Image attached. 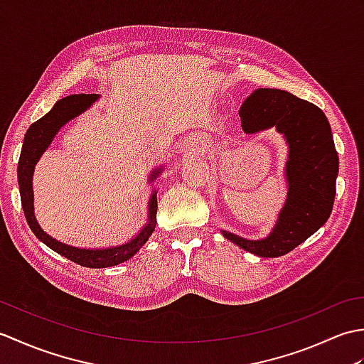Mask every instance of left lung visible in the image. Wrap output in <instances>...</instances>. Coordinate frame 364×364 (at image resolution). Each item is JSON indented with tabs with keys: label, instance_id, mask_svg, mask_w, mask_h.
<instances>
[{
	"label": "left lung",
	"instance_id": "8db88e82",
	"mask_svg": "<svg viewBox=\"0 0 364 364\" xmlns=\"http://www.w3.org/2000/svg\"><path fill=\"white\" fill-rule=\"evenodd\" d=\"M247 134L275 128L288 145L284 180L288 196L272 231L245 239L222 230L228 241L262 258L289 253L327 222L336 194L339 159L326 115L313 103L280 89H257L241 106Z\"/></svg>",
	"mask_w": 364,
	"mask_h": 364
}]
</instances>
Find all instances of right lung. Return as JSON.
<instances>
[{
    "label": "right lung",
    "instance_id": "add662e5",
    "mask_svg": "<svg viewBox=\"0 0 364 364\" xmlns=\"http://www.w3.org/2000/svg\"><path fill=\"white\" fill-rule=\"evenodd\" d=\"M100 95L97 94H80V95H68L65 98H60L51 107L50 112H46L42 119H38L31 125L25 134V141H23L20 159H18V188H20V197H21V206L25 218L28 220L29 228L38 241H42L46 247H50L59 255H63L67 259H70L76 264L92 269H103V267H112L117 266L123 261H128L133 258L134 255L142 249V245L149 241V237L156 228V211H158V191L153 189L151 196L149 198V215H146V223L142 230L131 239V241L114 245V247H102V249H86V247H73L58 241L53 236L46 235L38 225L34 214V192H33V175L36 164L41 159L45 150L51 145L54 136L59 133L65 123L78 117L80 114L86 112L89 107L94 105ZM166 166L156 167L151 170L149 175V181L153 183L156 178L162 173Z\"/></svg>",
    "mask_w": 364,
    "mask_h": 364
}]
</instances>
